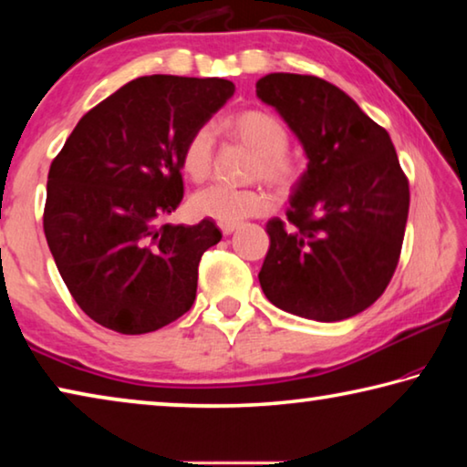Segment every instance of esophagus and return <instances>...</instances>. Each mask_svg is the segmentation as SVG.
Listing matches in <instances>:
<instances>
[{"label": "esophagus", "instance_id": "esophagus-1", "mask_svg": "<svg viewBox=\"0 0 467 467\" xmlns=\"http://www.w3.org/2000/svg\"><path fill=\"white\" fill-rule=\"evenodd\" d=\"M218 226H220V231H223V234L228 236V234H233L241 224L239 223H220Z\"/></svg>", "mask_w": 467, "mask_h": 467}]
</instances>
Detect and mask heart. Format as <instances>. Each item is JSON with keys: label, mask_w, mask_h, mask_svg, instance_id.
<instances>
[{"label": "heart", "mask_w": 467, "mask_h": 467, "mask_svg": "<svg viewBox=\"0 0 467 467\" xmlns=\"http://www.w3.org/2000/svg\"><path fill=\"white\" fill-rule=\"evenodd\" d=\"M228 136L239 140L251 152H255L253 162V175L262 177L274 187L288 192L300 179V164L292 158L288 148V130L278 117L262 109H247L228 117L220 123ZM212 158H214V136L208 125L195 130L185 141L183 154H181V169L185 175L200 183L208 179L212 171ZM272 200L264 189L247 187L234 189L226 185H210L202 192L193 193L189 200V208L195 216L212 218L216 223H241L249 216L264 214L270 210Z\"/></svg>", "instance_id": "obj_1"}]
</instances>
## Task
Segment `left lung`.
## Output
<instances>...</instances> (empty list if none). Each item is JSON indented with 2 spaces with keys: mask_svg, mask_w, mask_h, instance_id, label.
<instances>
[{
  "mask_svg": "<svg viewBox=\"0 0 467 467\" xmlns=\"http://www.w3.org/2000/svg\"><path fill=\"white\" fill-rule=\"evenodd\" d=\"M255 92L309 161L292 187L288 224H265L264 295L305 319L354 317L383 295L404 241L410 189L389 133L321 78L267 74Z\"/></svg>",
  "mask_w": 467,
  "mask_h": 467,
  "instance_id": "1",
  "label": "left lung"
}]
</instances>
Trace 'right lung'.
Here are the masks:
<instances>
[{
  "instance_id": "add662e5",
  "label": "right lung",
  "mask_w": 467,
  "mask_h": 467,
  "mask_svg": "<svg viewBox=\"0 0 467 467\" xmlns=\"http://www.w3.org/2000/svg\"><path fill=\"white\" fill-rule=\"evenodd\" d=\"M234 94L223 78L144 76L78 121L51 162L43 228L67 290L90 319L138 336L192 309L214 220L162 224L183 200L181 154Z\"/></svg>"
}]
</instances>
